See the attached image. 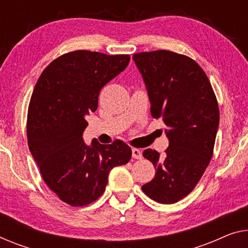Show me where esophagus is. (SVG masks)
<instances>
[{
  "instance_id": "esophagus-1",
  "label": "esophagus",
  "mask_w": 248,
  "mask_h": 248,
  "mask_svg": "<svg viewBox=\"0 0 248 248\" xmlns=\"http://www.w3.org/2000/svg\"><path fill=\"white\" fill-rule=\"evenodd\" d=\"M132 157H134L135 159H141L142 157L141 150L138 149V148H132Z\"/></svg>"
}]
</instances>
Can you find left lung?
Listing matches in <instances>:
<instances>
[{"mask_svg": "<svg viewBox=\"0 0 248 248\" xmlns=\"http://www.w3.org/2000/svg\"><path fill=\"white\" fill-rule=\"evenodd\" d=\"M132 59L146 83L151 116L161 118L169 139L164 155L143 151L157 171L141 189L155 202L173 204L191 193L212 159L218 103L205 71L187 55L157 50Z\"/></svg>", "mask_w": 248, "mask_h": 248, "instance_id": "left-lung-1", "label": "left lung"}]
</instances>
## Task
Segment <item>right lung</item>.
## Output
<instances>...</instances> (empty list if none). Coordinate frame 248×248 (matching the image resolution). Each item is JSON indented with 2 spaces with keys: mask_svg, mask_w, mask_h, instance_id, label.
Returning a JSON list of instances; mask_svg holds the SVG:
<instances>
[{
  "mask_svg": "<svg viewBox=\"0 0 248 248\" xmlns=\"http://www.w3.org/2000/svg\"><path fill=\"white\" fill-rule=\"evenodd\" d=\"M129 61V54L72 51L51 62L33 90L27 120L30 151L46 186L70 206L97 201L110 170L130 160L131 148L121 140L101 145L94 139L87 146L82 139L100 90Z\"/></svg>",
  "mask_w": 248,
  "mask_h": 248,
  "instance_id": "right-lung-1",
  "label": "right lung"
}]
</instances>
